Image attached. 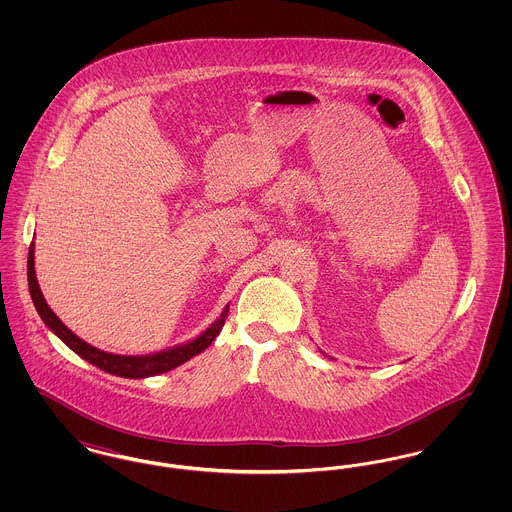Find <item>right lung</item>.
Instances as JSON below:
<instances>
[{
  "mask_svg": "<svg viewBox=\"0 0 512 512\" xmlns=\"http://www.w3.org/2000/svg\"><path fill=\"white\" fill-rule=\"evenodd\" d=\"M28 290H30V297L34 301V307H36L38 315L59 340L63 341L67 347H71L74 353L78 357H82L84 361L98 366L99 370H105V372L121 376V378H149V376H157V374L169 372L176 366L184 365L186 361H190L192 357L199 355L201 351H205L215 341L220 330H222V326H224V320L228 317V305H226L222 309L220 317L194 340L174 345V347L157 351V353H151V355H115V353L101 351L98 347L80 340L73 330H69L61 322V318L49 309L46 297L42 295V290H40L36 270H34V242L30 244V249H28Z\"/></svg>",
  "mask_w": 512,
  "mask_h": 512,
  "instance_id": "obj_1",
  "label": "right lung"
}]
</instances>
